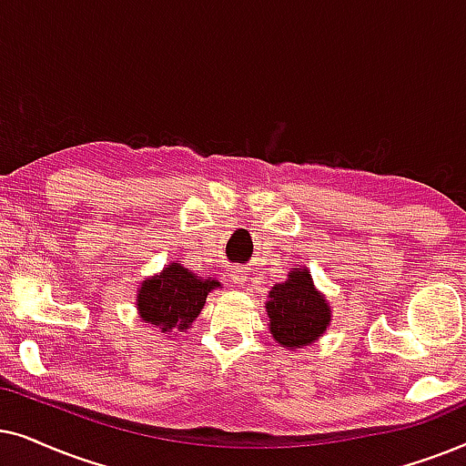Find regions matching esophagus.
Masks as SVG:
<instances>
[{
  "mask_svg": "<svg viewBox=\"0 0 466 466\" xmlns=\"http://www.w3.org/2000/svg\"><path fill=\"white\" fill-rule=\"evenodd\" d=\"M229 279H232V281L237 285H243L247 281V270L232 268V270H229Z\"/></svg>",
  "mask_w": 466,
  "mask_h": 466,
  "instance_id": "34e87169",
  "label": "esophagus"
}]
</instances>
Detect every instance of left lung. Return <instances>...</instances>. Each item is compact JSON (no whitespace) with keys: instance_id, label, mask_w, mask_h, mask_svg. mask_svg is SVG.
I'll return each instance as SVG.
<instances>
[{"instance_id":"obj_1","label":"left lung","mask_w":466,"mask_h":466,"mask_svg":"<svg viewBox=\"0 0 466 466\" xmlns=\"http://www.w3.org/2000/svg\"><path fill=\"white\" fill-rule=\"evenodd\" d=\"M266 315L272 339L291 351L318 343L332 321L330 302L315 288L307 266L291 268L288 279L268 291Z\"/></svg>"}]
</instances>
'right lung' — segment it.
<instances>
[{"instance_id":"1","label":"right lung","mask_w":466,"mask_h":466,"mask_svg":"<svg viewBox=\"0 0 466 466\" xmlns=\"http://www.w3.org/2000/svg\"><path fill=\"white\" fill-rule=\"evenodd\" d=\"M217 288H221L217 279L198 277L183 264L172 262L140 283L136 311L145 324L159 328L164 334L187 332Z\"/></svg>"}]
</instances>
